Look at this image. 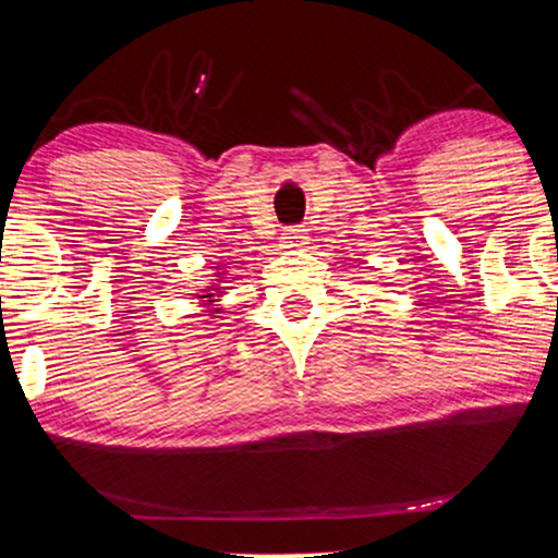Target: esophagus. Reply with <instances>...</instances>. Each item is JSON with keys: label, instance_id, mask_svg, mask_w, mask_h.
Masks as SVG:
<instances>
[{"label": "esophagus", "instance_id": "obj_1", "mask_svg": "<svg viewBox=\"0 0 558 558\" xmlns=\"http://www.w3.org/2000/svg\"><path fill=\"white\" fill-rule=\"evenodd\" d=\"M307 243V230H302V227H287L284 232H281V245L284 247H302Z\"/></svg>", "mask_w": 558, "mask_h": 558}]
</instances>
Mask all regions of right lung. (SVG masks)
<instances>
[{
    "mask_svg": "<svg viewBox=\"0 0 558 558\" xmlns=\"http://www.w3.org/2000/svg\"><path fill=\"white\" fill-rule=\"evenodd\" d=\"M204 298H211V294H204Z\"/></svg>",
    "mask_w": 558,
    "mask_h": 558,
    "instance_id": "1",
    "label": "right lung"
}]
</instances>
